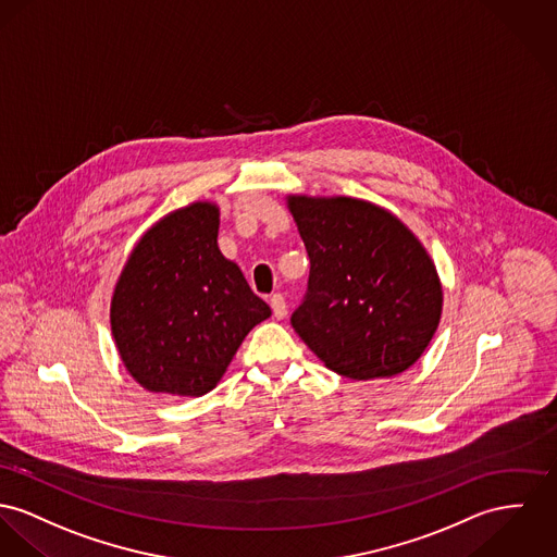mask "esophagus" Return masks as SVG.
I'll list each match as a JSON object with an SVG mask.
<instances>
[{
    "label": "esophagus",
    "instance_id": "esophagus-1",
    "mask_svg": "<svg viewBox=\"0 0 557 557\" xmlns=\"http://www.w3.org/2000/svg\"><path fill=\"white\" fill-rule=\"evenodd\" d=\"M271 309H273V315L277 318V320H282V318H286V311H288V305H286V299L282 297V295H271Z\"/></svg>",
    "mask_w": 557,
    "mask_h": 557
}]
</instances>
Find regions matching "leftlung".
Wrapping results in <instances>:
<instances>
[{
	"instance_id": "obj_1",
	"label": "left lung",
	"mask_w": 557,
	"mask_h": 557,
	"mask_svg": "<svg viewBox=\"0 0 557 557\" xmlns=\"http://www.w3.org/2000/svg\"><path fill=\"white\" fill-rule=\"evenodd\" d=\"M309 280L293 329L335 373L392 377L426 349L441 318L436 269L413 233L358 199L293 197Z\"/></svg>"
}]
</instances>
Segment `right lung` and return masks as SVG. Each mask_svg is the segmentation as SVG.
Returning a JSON list of instances; mask_svg holds the SVG:
<instances>
[{
    "label": "right lung",
    "instance_id": "obj_1",
    "mask_svg": "<svg viewBox=\"0 0 557 557\" xmlns=\"http://www.w3.org/2000/svg\"><path fill=\"white\" fill-rule=\"evenodd\" d=\"M215 239V206L177 210L141 237L116 284L112 333L128 373L150 392L208 394L271 315Z\"/></svg>",
    "mask_w": 557,
    "mask_h": 557
}]
</instances>
